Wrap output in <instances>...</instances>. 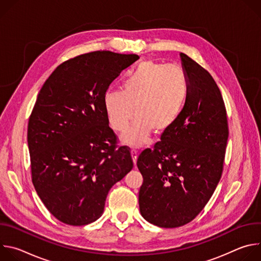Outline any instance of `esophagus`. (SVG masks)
Returning a JSON list of instances; mask_svg holds the SVG:
<instances>
[{"label":"esophagus","instance_id":"obj_1","mask_svg":"<svg viewBox=\"0 0 261 261\" xmlns=\"http://www.w3.org/2000/svg\"><path fill=\"white\" fill-rule=\"evenodd\" d=\"M131 156H132V160L134 165H136L137 162V151L136 150H131Z\"/></svg>","mask_w":261,"mask_h":261}]
</instances>
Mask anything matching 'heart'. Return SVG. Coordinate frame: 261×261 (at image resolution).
Wrapping results in <instances>:
<instances>
[{
  "label": "heart",
  "mask_w": 261,
  "mask_h": 261,
  "mask_svg": "<svg viewBox=\"0 0 261 261\" xmlns=\"http://www.w3.org/2000/svg\"><path fill=\"white\" fill-rule=\"evenodd\" d=\"M187 91V80L179 67L143 62L124 83L123 92L108 90L105 93L107 121L115 131L123 132L134 117L133 125L121 140L131 147L141 146L152 132L163 134L175 124Z\"/></svg>",
  "instance_id": "obj_1"
}]
</instances>
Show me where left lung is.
I'll list each match as a JSON object with an SVG mask.
<instances>
[{"instance_id":"left-lung-1","label":"left lung","mask_w":261,"mask_h":261,"mask_svg":"<svg viewBox=\"0 0 261 261\" xmlns=\"http://www.w3.org/2000/svg\"><path fill=\"white\" fill-rule=\"evenodd\" d=\"M179 57L188 85L181 113L154 150L146 148L137 159L143 177L140 214L163 228L187 224L205 206L221 178L228 139L217 84L187 55Z\"/></svg>"}]
</instances>
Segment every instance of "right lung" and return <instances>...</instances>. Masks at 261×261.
<instances>
[{
	"label": "right lung",
	"mask_w": 261,
	"mask_h": 261,
	"mask_svg": "<svg viewBox=\"0 0 261 261\" xmlns=\"http://www.w3.org/2000/svg\"><path fill=\"white\" fill-rule=\"evenodd\" d=\"M138 59L111 51L79 56L58 66L37 97L28 126L32 181L65 224L99 219L111 187L133 168L128 147H116L103 98Z\"/></svg>",
	"instance_id": "right-lung-1"
}]
</instances>
